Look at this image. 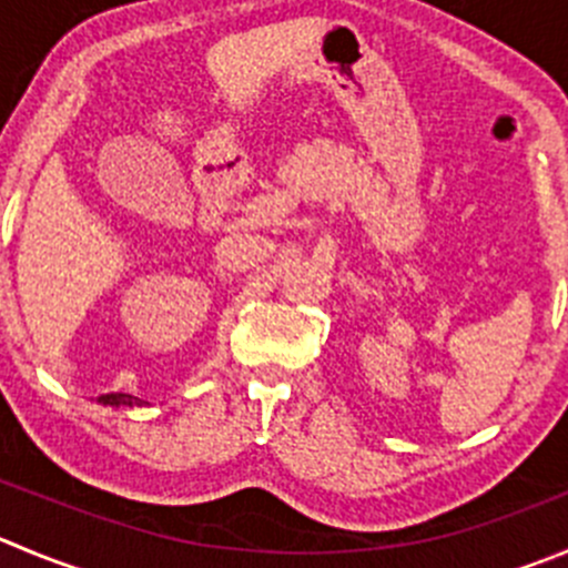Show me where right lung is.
Here are the masks:
<instances>
[{"label": "right lung", "instance_id": "add662e5", "mask_svg": "<svg viewBox=\"0 0 568 568\" xmlns=\"http://www.w3.org/2000/svg\"><path fill=\"white\" fill-rule=\"evenodd\" d=\"M97 402L108 404V407H133V404H142V398L128 396V393H105V396H100Z\"/></svg>", "mask_w": 568, "mask_h": 568}]
</instances>
